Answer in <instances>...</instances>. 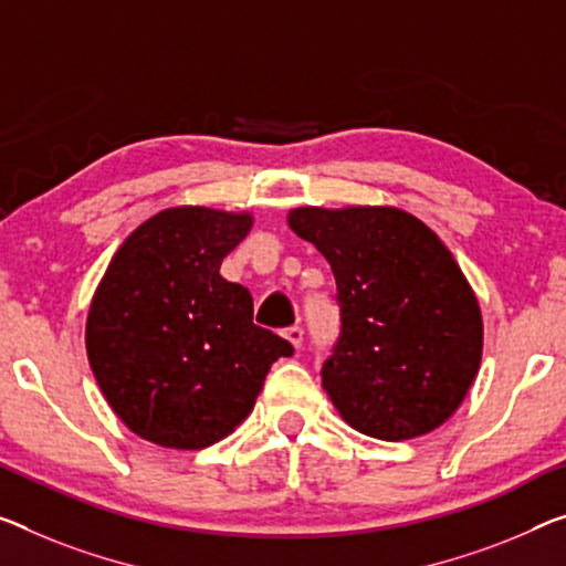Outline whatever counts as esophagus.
<instances>
[{"mask_svg":"<svg viewBox=\"0 0 566 566\" xmlns=\"http://www.w3.org/2000/svg\"><path fill=\"white\" fill-rule=\"evenodd\" d=\"M283 336L289 338V342L295 346V349H301V344H303V328H301V326H291V328H285Z\"/></svg>","mask_w":566,"mask_h":566,"instance_id":"esophagus-1","label":"esophagus"}]
</instances>
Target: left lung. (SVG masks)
Segmentation results:
<instances>
[{
    "mask_svg": "<svg viewBox=\"0 0 566 566\" xmlns=\"http://www.w3.org/2000/svg\"><path fill=\"white\" fill-rule=\"evenodd\" d=\"M289 224L336 277L342 336L321 377L338 415L389 442L440 428L483 354L481 306L453 253L397 207H298Z\"/></svg>",
    "mask_w": 566,
    "mask_h": 566,
    "instance_id": "1",
    "label": "left lung"
}]
</instances>
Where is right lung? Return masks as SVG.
I'll return each instance as SVG.
<instances>
[{
	"instance_id": "right-lung-1",
	"label": "right lung",
	"mask_w": 566,
	"mask_h": 566,
	"mask_svg": "<svg viewBox=\"0 0 566 566\" xmlns=\"http://www.w3.org/2000/svg\"><path fill=\"white\" fill-rule=\"evenodd\" d=\"M253 214L171 207L116 250L91 301L85 349L111 410L138 438L202 450L253 412L293 346L253 324V295L220 275Z\"/></svg>"
}]
</instances>
